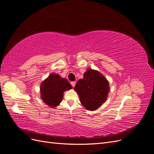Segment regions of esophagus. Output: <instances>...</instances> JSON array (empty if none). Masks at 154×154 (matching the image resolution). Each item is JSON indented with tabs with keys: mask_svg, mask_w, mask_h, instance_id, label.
Segmentation results:
<instances>
[{
	"mask_svg": "<svg viewBox=\"0 0 154 154\" xmlns=\"http://www.w3.org/2000/svg\"><path fill=\"white\" fill-rule=\"evenodd\" d=\"M71 85H72L73 87H74V86H75V85H76V82H75V81H72V82H71Z\"/></svg>",
	"mask_w": 154,
	"mask_h": 154,
	"instance_id": "1",
	"label": "esophagus"
}]
</instances>
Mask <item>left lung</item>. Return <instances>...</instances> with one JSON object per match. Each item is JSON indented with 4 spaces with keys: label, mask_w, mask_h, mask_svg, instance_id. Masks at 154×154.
Here are the masks:
<instances>
[{
    "label": "left lung",
    "mask_w": 154,
    "mask_h": 154,
    "mask_svg": "<svg viewBox=\"0 0 154 154\" xmlns=\"http://www.w3.org/2000/svg\"><path fill=\"white\" fill-rule=\"evenodd\" d=\"M74 90L81 104L88 111H96L107 100L110 90L109 82L97 70L86 69L83 78L76 83Z\"/></svg>",
    "instance_id": "1"
}]
</instances>
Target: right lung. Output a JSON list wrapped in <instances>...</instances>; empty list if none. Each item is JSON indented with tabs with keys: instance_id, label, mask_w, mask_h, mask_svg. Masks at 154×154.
Masks as SVG:
<instances>
[{
	"instance_id": "add662e5",
	"label": "right lung",
	"mask_w": 154,
	"mask_h": 154,
	"mask_svg": "<svg viewBox=\"0 0 154 154\" xmlns=\"http://www.w3.org/2000/svg\"><path fill=\"white\" fill-rule=\"evenodd\" d=\"M72 88V86L66 79L53 73L41 83V99L47 105L54 108L61 103L64 92Z\"/></svg>"
}]
</instances>
